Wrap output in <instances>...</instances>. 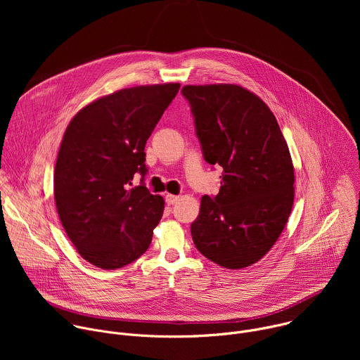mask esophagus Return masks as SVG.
I'll return each instance as SVG.
<instances>
[{"mask_svg": "<svg viewBox=\"0 0 360 360\" xmlns=\"http://www.w3.org/2000/svg\"><path fill=\"white\" fill-rule=\"evenodd\" d=\"M178 199H179V195H172V193H167V195H165V200H167L168 205L176 203Z\"/></svg>", "mask_w": 360, "mask_h": 360, "instance_id": "34e87169", "label": "esophagus"}]
</instances>
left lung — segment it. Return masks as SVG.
<instances>
[{"label": "left lung", "instance_id": "left-lung-1", "mask_svg": "<svg viewBox=\"0 0 360 360\" xmlns=\"http://www.w3.org/2000/svg\"><path fill=\"white\" fill-rule=\"evenodd\" d=\"M203 160L222 167L217 196L203 195L191 225L210 261L242 269L258 262L282 233L293 205V165L265 102L232 85H185Z\"/></svg>", "mask_w": 360, "mask_h": 360}]
</instances>
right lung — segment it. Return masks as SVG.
I'll use <instances>...</instances> for the list:
<instances>
[{
  "label": "right lung",
  "mask_w": 360,
  "mask_h": 360,
  "mask_svg": "<svg viewBox=\"0 0 360 360\" xmlns=\"http://www.w3.org/2000/svg\"><path fill=\"white\" fill-rule=\"evenodd\" d=\"M179 84L142 85L82 108L64 134L54 172L61 224L85 261L118 269L150 245L164 198L145 186V143ZM139 173L141 184L129 188Z\"/></svg>",
  "instance_id": "1"
}]
</instances>
